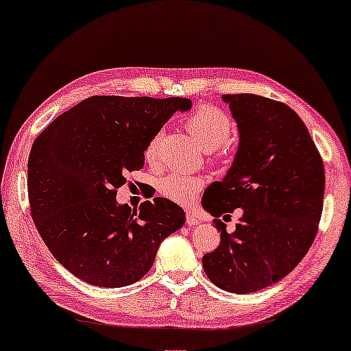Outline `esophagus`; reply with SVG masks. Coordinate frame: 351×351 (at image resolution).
Listing matches in <instances>:
<instances>
[{"label":"esophagus","instance_id":"obj_1","mask_svg":"<svg viewBox=\"0 0 351 351\" xmlns=\"http://www.w3.org/2000/svg\"><path fill=\"white\" fill-rule=\"evenodd\" d=\"M186 223H188V226H191V227L199 226V223H200L199 216L194 213V211H186Z\"/></svg>","mask_w":351,"mask_h":351}]
</instances>
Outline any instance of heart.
Listing matches in <instances>:
<instances>
[{
    "label": "heart",
    "mask_w": 351,
    "mask_h": 351,
    "mask_svg": "<svg viewBox=\"0 0 351 351\" xmlns=\"http://www.w3.org/2000/svg\"><path fill=\"white\" fill-rule=\"evenodd\" d=\"M186 128L189 134L196 138L200 147L205 149V151H215L223 143H227L230 135H232L233 121L221 108L205 104L189 114V118L186 119ZM162 136L163 132H157L149 140L145 149V157L149 162H154L157 158ZM204 183V179H200L197 176H189L185 172H172L160 182V191H162L163 196L174 200V202L186 205L196 199Z\"/></svg>",
    "instance_id": "b5f03b06"
}]
</instances>
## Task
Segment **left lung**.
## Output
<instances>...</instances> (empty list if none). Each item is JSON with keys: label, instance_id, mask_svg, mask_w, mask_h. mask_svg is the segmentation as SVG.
I'll list each match as a JSON object with an SVG mask.
<instances>
[{"label": "left lung", "instance_id": "1", "mask_svg": "<svg viewBox=\"0 0 351 351\" xmlns=\"http://www.w3.org/2000/svg\"><path fill=\"white\" fill-rule=\"evenodd\" d=\"M239 145L226 177L205 189L211 216L241 208L234 232L217 219L221 244L202 258L217 288L249 294L285 278L303 260L324 208L325 169L300 117L256 95H222Z\"/></svg>", "mask_w": 351, "mask_h": 351}]
</instances>
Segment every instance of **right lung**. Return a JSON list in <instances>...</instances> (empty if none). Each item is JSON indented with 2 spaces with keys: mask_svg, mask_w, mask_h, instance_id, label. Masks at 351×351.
I'll list each match as a JSON object with an SVG mask.
<instances>
[{
  "mask_svg": "<svg viewBox=\"0 0 351 351\" xmlns=\"http://www.w3.org/2000/svg\"><path fill=\"white\" fill-rule=\"evenodd\" d=\"M186 97L91 96L57 117L27 160L31 213L43 243L68 272L101 288L145 277L185 211L155 197L132 210L117 202L125 172L145 165L151 138Z\"/></svg>",
  "mask_w": 351,
  "mask_h": 351,
  "instance_id": "1",
  "label": "right lung"
}]
</instances>
